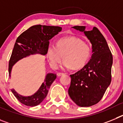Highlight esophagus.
<instances>
[{
  "label": "esophagus",
  "instance_id": "34e87169",
  "mask_svg": "<svg viewBox=\"0 0 123 123\" xmlns=\"http://www.w3.org/2000/svg\"><path fill=\"white\" fill-rule=\"evenodd\" d=\"M64 74L63 73H57V74H56V75H57V76L60 77V76H63Z\"/></svg>",
  "mask_w": 123,
  "mask_h": 123
}]
</instances>
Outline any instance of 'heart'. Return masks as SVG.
<instances>
[{
  "mask_svg": "<svg viewBox=\"0 0 123 123\" xmlns=\"http://www.w3.org/2000/svg\"><path fill=\"white\" fill-rule=\"evenodd\" d=\"M46 54L52 68H57L63 56V67L77 70L87 64L91 57V47L79 37L71 36L60 39L56 45H49Z\"/></svg>",
  "mask_w": 123,
  "mask_h": 123,
  "instance_id": "heart-1",
  "label": "heart"
}]
</instances>
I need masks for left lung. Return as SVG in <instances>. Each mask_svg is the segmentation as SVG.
<instances>
[{
	"label": "left lung",
	"instance_id": "1",
	"mask_svg": "<svg viewBox=\"0 0 123 123\" xmlns=\"http://www.w3.org/2000/svg\"><path fill=\"white\" fill-rule=\"evenodd\" d=\"M73 28L84 32L92 44V56L81 69L71 74L68 94L79 106L86 107L100 102L111 81L113 56L104 36L96 27L86 31L85 26Z\"/></svg>",
	"mask_w": 123,
	"mask_h": 123
}]
</instances>
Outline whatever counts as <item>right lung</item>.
<instances>
[{"mask_svg":"<svg viewBox=\"0 0 123 123\" xmlns=\"http://www.w3.org/2000/svg\"><path fill=\"white\" fill-rule=\"evenodd\" d=\"M62 29V28L59 26L39 25L32 26L21 33L16 41L9 61V76H11V71L14 64L21 58L36 54L46 55L49 40ZM56 78V74H47L39 90L31 96H22L13 89L12 92L21 104L26 106H35L41 104L46 97L50 87Z\"/></svg>","mask_w":123,"mask_h":123,"instance_id":"add662e5","label":"right lung"}]
</instances>
